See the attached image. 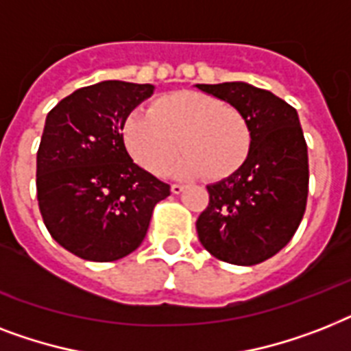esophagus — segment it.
<instances>
[{
	"instance_id": "obj_1",
	"label": "esophagus",
	"mask_w": 351,
	"mask_h": 351,
	"mask_svg": "<svg viewBox=\"0 0 351 351\" xmlns=\"http://www.w3.org/2000/svg\"><path fill=\"white\" fill-rule=\"evenodd\" d=\"M184 185H180V184H173L171 185V193H173V195H180V193H184Z\"/></svg>"
}]
</instances>
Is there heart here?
I'll return each instance as SVG.
<instances>
[{
    "instance_id": "heart-1",
    "label": "heart",
    "mask_w": 351,
    "mask_h": 351,
    "mask_svg": "<svg viewBox=\"0 0 351 351\" xmlns=\"http://www.w3.org/2000/svg\"><path fill=\"white\" fill-rule=\"evenodd\" d=\"M130 155L144 169L178 178L205 175L223 180L247 160L252 144L249 122L236 108L198 92H175L156 99L149 113L133 111L122 126Z\"/></svg>"
}]
</instances>
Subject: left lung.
<instances>
[{
    "label": "left lung",
    "instance_id": "1",
    "mask_svg": "<svg viewBox=\"0 0 351 351\" xmlns=\"http://www.w3.org/2000/svg\"><path fill=\"white\" fill-rule=\"evenodd\" d=\"M196 88L240 111L252 135L243 166L207 185L210 200L196 220L198 240L227 263H261L292 240L306 209L308 151L298 111L243 81Z\"/></svg>",
    "mask_w": 351,
    "mask_h": 351
}]
</instances>
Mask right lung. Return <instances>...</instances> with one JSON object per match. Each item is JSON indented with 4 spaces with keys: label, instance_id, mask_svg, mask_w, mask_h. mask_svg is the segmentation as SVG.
I'll use <instances>...</instances> for the list:
<instances>
[{
    "label": "right lung",
    "instance_id": "1",
    "mask_svg": "<svg viewBox=\"0 0 351 351\" xmlns=\"http://www.w3.org/2000/svg\"><path fill=\"white\" fill-rule=\"evenodd\" d=\"M153 84L102 81L79 88L47 115L37 151V202L57 243L88 261L138 249L169 185L136 166L122 138Z\"/></svg>",
    "mask_w": 351,
    "mask_h": 351
}]
</instances>
